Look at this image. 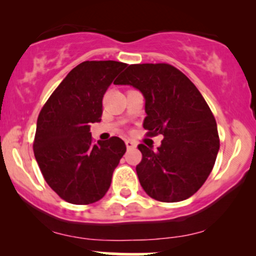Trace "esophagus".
Segmentation results:
<instances>
[{
    "instance_id": "1",
    "label": "esophagus",
    "mask_w": 256,
    "mask_h": 256,
    "mask_svg": "<svg viewBox=\"0 0 256 256\" xmlns=\"http://www.w3.org/2000/svg\"><path fill=\"white\" fill-rule=\"evenodd\" d=\"M125 143H126V146H128V149H134L137 146V143L132 140H126Z\"/></svg>"
}]
</instances>
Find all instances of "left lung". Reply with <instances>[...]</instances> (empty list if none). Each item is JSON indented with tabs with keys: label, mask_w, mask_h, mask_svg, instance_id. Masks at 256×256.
Listing matches in <instances>:
<instances>
[{
	"label": "left lung",
	"mask_w": 256,
	"mask_h": 256,
	"mask_svg": "<svg viewBox=\"0 0 256 256\" xmlns=\"http://www.w3.org/2000/svg\"><path fill=\"white\" fill-rule=\"evenodd\" d=\"M116 84L143 94L146 136H164L156 150L138 144L142 160L136 171L143 190L161 202L189 198L207 180L220 146L216 118L204 96L170 64H130Z\"/></svg>",
	"instance_id": "left-lung-1"
}]
</instances>
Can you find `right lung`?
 Here are the masks:
<instances>
[{
	"label": "right lung",
	"mask_w": 256,
	"mask_h": 256,
	"mask_svg": "<svg viewBox=\"0 0 256 256\" xmlns=\"http://www.w3.org/2000/svg\"><path fill=\"white\" fill-rule=\"evenodd\" d=\"M126 66L112 60L79 64L40 112L34 158L46 184L70 204H89L104 198L125 154L119 137L94 142L90 125L101 120L106 90Z\"/></svg>",
	"instance_id": "right-lung-1"
}]
</instances>
